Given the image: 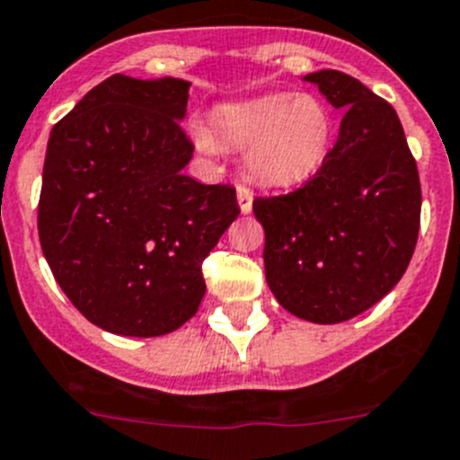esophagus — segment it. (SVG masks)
<instances>
[{
  "mask_svg": "<svg viewBox=\"0 0 460 460\" xmlns=\"http://www.w3.org/2000/svg\"><path fill=\"white\" fill-rule=\"evenodd\" d=\"M252 199H254V192H252L250 188H247L245 183L238 185V206L243 213H250L252 210Z\"/></svg>",
  "mask_w": 460,
  "mask_h": 460,
  "instance_id": "34e87169",
  "label": "esophagus"
}]
</instances>
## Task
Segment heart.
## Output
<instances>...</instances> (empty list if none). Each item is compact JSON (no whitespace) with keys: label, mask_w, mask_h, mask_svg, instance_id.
I'll list each match as a JSON object with an SVG mask.
<instances>
[{"label":"heart","mask_w":460,"mask_h":460,"mask_svg":"<svg viewBox=\"0 0 460 460\" xmlns=\"http://www.w3.org/2000/svg\"><path fill=\"white\" fill-rule=\"evenodd\" d=\"M194 139L208 153L245 151L252 181L288 188L309 181L325 164L334 121L318 98L268 93L215 110L210 128H194Z\"/></svg>","instance_id":"heart-1"}]
</instances>
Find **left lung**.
Listing matches in <instances>:
<instances>
[{
    "instance_id": "left-lung-1",
    "label": "left lung",
    "mask_w": 460,
    "mask_h": 460,
    "mask_svg": "<svg viewBox=\"0 0 460 460\" xmlns=\"http://www.w3.org/2000/svg\"><path fill=\"white\" fill-rule=\"evenodd\" d=\"M343 110L337 142L302 188L256 197L263 263L277 302L312 323L374 307L411 263L421 185L394 107L341 70L305 77Z\"/></svg>"
}]
</instances>
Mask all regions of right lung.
<instances>
[{
  "instance_id": "obj_1",
  "label": "right lung",
  "mask_w": 460,
  "mask_h": 460,
  "mask_svg": "<svg viewBox=\"0 0 460 460\" xmlns=\"http://www.w3.org/2000/svg\"><path fill=\"white\" fill-rule=\"evenodd\" d=\"M188 89L111 75L49 132L40 247L61 291L107 332L160 337L190 321L204 259L240 213L234 185L183 173Z\"/></svg>"
}]
</instances>
